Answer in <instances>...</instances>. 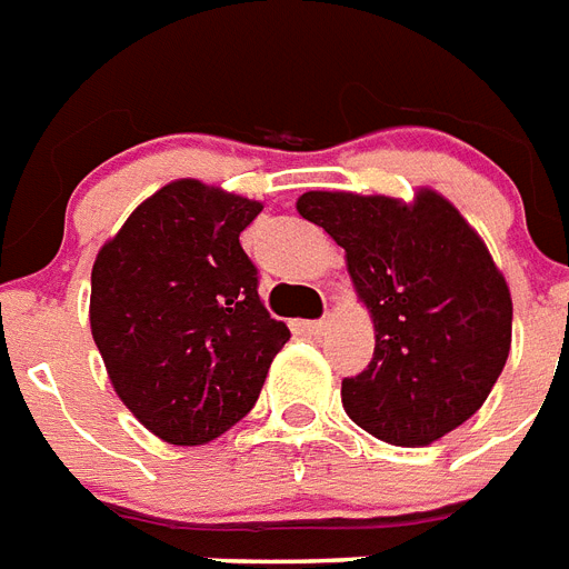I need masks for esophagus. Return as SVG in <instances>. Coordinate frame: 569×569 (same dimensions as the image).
I'll use <instances>...</instances> for the list:
<instances>
[{
	"label": "esophagus",
	"instance_id": "34e87169",
	"mask_svg": "<svg viewBox=\"0 0 569 569\" xmlns=\"http://www.w3.org/2000/svg\"><path fill=\"white\" fill-rule=\"evenodd\" d=\"M327 325H330V316L316 318V321H307V330L312 332V336H321V332L327 330Z\"/></svg>",
	"mask_w": 569,
	"mask_h": 569
}]
</instances>
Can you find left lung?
I'll list each match as a JSON object with an SVG mask.
<instances>
[{
	"instance_id": "1",
	"label": "left lung",
	"mask_w": 569,
	"mask_h": 569,
	"mask_svg": "<svg viewBox=\"0 0 569 569\" xmlns=\"http://www.w3.org/2000/svg\"><path fill=\"white\" fill-rule=\"evenodd\" d=\"M298 212L345 248L373 318V359L341 380L353 423L427 447L491 395L511 348V295L479 233L432 189L389 196L303 192Z\"/></svg>"
}]
</instances>
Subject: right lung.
Here are the masks:
<instances>
[{
  "label": "right lung",
  "mask_w": 569,
  "mask_h": 569,
  "mask_svg": "<svg viewBox=\"0 0 569 569\" xmlns=\"http://www.w3.org/2000/svg\"><path fill=\"white\" fill-rule=\"evenodd\" d=\"M260 210L201 180H172L96 257V348L119 400L169 445H207L242 420L289 341L239 244Z\"/></svg>",
  "instance_id": "obj_1"
}]
</instances>
